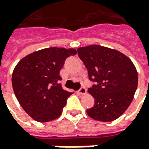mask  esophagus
Instances as JSON below:
<instances>
[{"label": "esophagus", "instance_id": "34e87169", "mask_svg": "<svg viewBox=\"0 0 149 149\" xmlns=\"http://www.w3.org/2000/svg\"><path fill=\"white\" fill-rule=\"evenodd\" d=\"M78 93L80 94H81V95H84V94H86V93H87V89H86L85 88L82 87L79 89Z\"/></svg>", "mask_w": 149, "mask_h": 149}]
</instances>
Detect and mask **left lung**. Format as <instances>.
<instances>
[{
	"mask_svg": "<svg viewBox=\"0 0 149 149\" xmlns=\"http://www.w3.org/2000/svg\"><path fill=\"white\" fill-rule=\"evenodd\" d=\"M77 54L87 68L88 80L95 83L88 89L95 99L88 115L104 122L120 117L132 103L137 88L133 63L117 50L97 45L79 48Z\"/></svg>",
	"mask_w": 149,
	"mask_h": 149,
	"instance_id": "1",
	"label": "left lung"
}]
</instances>
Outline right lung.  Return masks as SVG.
<instances>
[{"instance_id": "obj_1", "label": "right lung", "mask_w": 149, "mask_h": 149, "mask_svg": "<svg viewBox=\"0 0 149 149\" xmlns=\"http://www.w3.org/2000/svg\"><path fill=\"white\" fill-rule=\"evenodd\" d=\"M74 49L49 48L21 60L13 72L12 84L17 99L28 115L38 122L58 118L72 93L63 89L60 71Z\"/></svg>"}]
</instances>
